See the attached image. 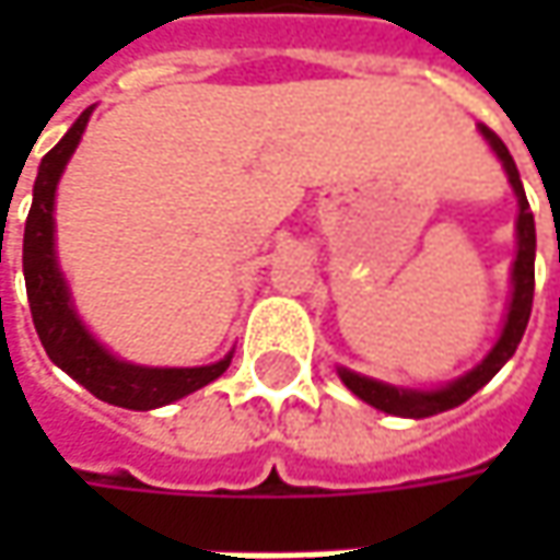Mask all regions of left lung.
<instances>
[{"label":"left lung","instance_id":"1","mask_svg":"<svg viewBox=\"0 0 560 560\" xmlns=\"http://www.w3.org/2000/svg\"><path fill=\"white\" fill-rule=\"evenodd\" d=\"M480 133L489 142V149L495 152V159L502 162L508 174V184L517 196V221H514V240H517V255L511 261V299H508L505 320H502V334L495 339V346L486 352V358L470 368L467 374L455 376L452 383L436 386V389H408V386H393V383H383L374 376L355 374L349 368H336L339 380L355 393L361 401L374 405L376 411H386V415H396V418H433L442 415L448 408H458L462 401L474 396L477 389H483L492 376L499 374L508 364V358L517 352L524 330H527L529 312H533V265H536V224H533V211H529L527 192L521 184V174H517V164L511 159L508 145L489 127L480 124Z\"/></svg>","mask_w":560,"mask_h":560}]
</instances>
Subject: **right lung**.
<instances>
[{"label": "right lung", "mask_w": 560, "mask_h": 560, "mask_svg": "<svg viewBox=\"0 0 560 560\" xmlns=\"http://www.w3.org/2000/svg\"><path fill=\"white\" fill-rule=\"evenodd\" d=\"M90 115H93V105L71 124V130L58 140V145L43 155L39 171H36L31 214L24 224L27 302H31L33 327L39 334L46 355L52 358L65 374L74 376L83 389H90L108 405L130 408V411H152L218 380L230 368L233 349L221 361L202 364V368H149V364H133L108 352L80 320L74 295L55 252V192H58V180L65 167L83 140Z\"/></svg>", "instance_id": "1"}]
</instances>
